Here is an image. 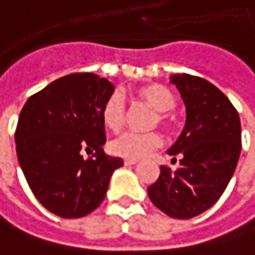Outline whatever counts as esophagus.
I'll use <instances>...</instances> for the list:
<instances>
[{
	"instance_id": "esophagus-1",
	"label": "esophagus",
	"mask_w": 255,
	"mask_h": 255,
	"mask_svg": "<svg viewBox=\"0 0 255 255\" xmlns=\"http://www.w3.org/2000/svg\"><path fill=\"white\" fill-rule=\"evenodd\" d=\"M135 163H137V160H128V158L124 160V164H126V166H132V164H135Z\"/></svg>"
}]
</instances>
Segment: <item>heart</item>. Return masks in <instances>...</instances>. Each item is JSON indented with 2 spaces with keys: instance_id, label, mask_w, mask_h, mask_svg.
<instances>
[{
  "instance_id": "obj_1",
  "label": "heart",
  "mask_w": 255,
  "mask_h": 255,
  "mask_svg": "<svg viewBox=\"0 0 255 255\" xmlns=\"http://www.w3.org/2000/svg\"><path fill=\"white\" fill-rule=\"evenodd\" d=\"M138 97L153 107L157 113L153 118L151 126H161L166 129L173 128L174 120L170 110L176 105V97L173 92L163 85H147L137 91ZM102 123L111 131H120L126 123V104L121 94L114 92L105 99L101 110ZM161 145V137L157 132H132L127 131L117 135L110 141V151L114 156L138 160L150 154Z\"/></svg>"
}]
</instances>
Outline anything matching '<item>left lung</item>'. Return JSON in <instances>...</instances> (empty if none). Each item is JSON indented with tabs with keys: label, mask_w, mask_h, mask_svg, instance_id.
I'll use <instances>...</instances> for the list:
<instances>
[{
	"label": "left lung",
	"mask_w": 255,
	"mask_h": 255,
	"mask_svg": "<svg viewBox=\"0 0 255 255\" xmlns=\"http://www.w3.org/2000/svg\"><path fill=\"white\" fill-rule=\"evenodd\" d=\"M186 105V126L167 150L180 166H161L148 198L166 215L189 219L218 202L241 153L238 111L215 85L193 75L170 76Z\"/></svg>",
	"instance_id": "left-lung-1"
}]
</instances>
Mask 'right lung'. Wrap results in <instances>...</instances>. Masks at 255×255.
I'll list each match as a JSON object with an SVG mask.
<instances>
[{
	"mask_svg": "<svg viewBox=\"0 0 255 255\" xmlns=\"http://www.w3.org/2000/svg\"><path fill=\"white\" fill-rule=\"evenodd\" d=\"M114 85L95 73H70L31 95L15 128V150L33 195L57 217L81 218L102 203L123 158L104 153L101 110ZM83 151L93 156L83 159Z\"/></svg>",
	"mask_w": 255,
	"mask_h": 255,
	"instance_id": "add662e5",
	"label": "right lung"
}]
</instances>
